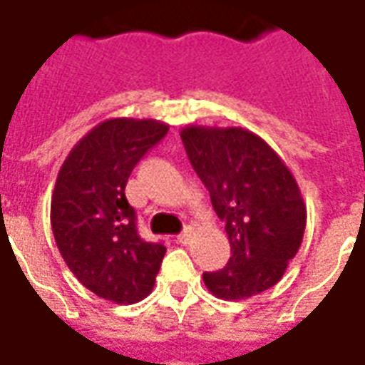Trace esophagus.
Returning <instances> with one entry per match:
<instances>
[{
  "instance_id": "esophagus-1",
  "label": "esophagus",
  "mask_w": 365,
  "mask_h": 365,
  "mask_svg": "<svg viewBox=\"0 0 365 365\" xmlns=\"http://www.w3.org/2000/svg\"><path fill=\"white\" fill-rule=\"evenodd\" d=\"M191 237H193V230H191V227H185V229L178 235V242H180V245H190Z\"/></svg>"
}]
</instances>
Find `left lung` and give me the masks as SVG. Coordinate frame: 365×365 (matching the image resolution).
<instances>
[{"label": "left lung", "mask_w": 365, "mask_h": 365, "mask_svg": "<svg viewBox=\"0 0 365 365\" xmlns=\"http://www.w3.org/2000/svg\"><path fill=\"white\" fill-rule=\"evenodd\" d=\"M182 140L230 242L227 266L203 274L207 289L221 299H248L274 287L295 258L307 225L289 168L246 128L190 125Z\"/></svg>", "instance_id": "8db88e82"}]
</instances>
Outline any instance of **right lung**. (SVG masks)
<instances>
[{
    "label": "right lung",
    "instance_id": "1",
    "mask_svg": "<svg viewBox=\"0 0 365 365\" xmlns=\"http://www.w3.org/2000/svg\"><path fill=\"white\" fill-rule=\"evenodd\" d=\"M166 135V123L154 119L103 120L60 168L51 203L54 240L78 282L97 297L130 305L154 287L166 246L140 238L125 187Z\"/></svg>",
    "mask_w": 365,
    "mask_h": 365
}]
</instances>
